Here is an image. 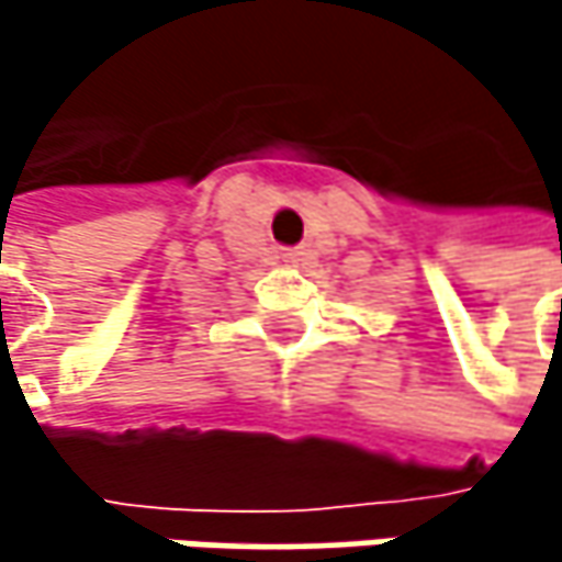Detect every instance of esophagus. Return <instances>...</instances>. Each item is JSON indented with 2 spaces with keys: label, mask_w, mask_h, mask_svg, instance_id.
I'll return each instance as SVG.
<instances>
[{
  "label": "esophagus",
  "mask_w": 562,
  "mask_h": 562,
  "mask_svg": "<svg viewBox=\"0 0 562 562\" xmlns=\"http://www.w3.org/2000/svg\"><path fill=\"white\" fill-rule=\"evenodd\" d=\"M299 257H302V250H282V260H285V263H295Z\"/></svg>",
  "instance_id": "34e87169"
}]
</instances>
